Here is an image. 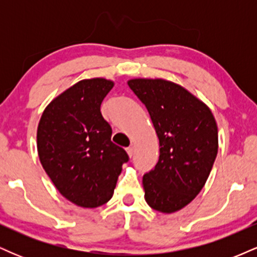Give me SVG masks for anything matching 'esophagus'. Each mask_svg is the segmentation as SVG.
I'll return each mask as SVG.
<instances>
[{"label":"esophagus","mask_w":257,"mask_h":257,"mask_svg":"<svg viewBox=\"0 0 257 257\" xmlns=\"http://www.w3.org/2000/svg\"><path fill=\"white\" fill-rule=\"evenodd\" d=\"M126 153H128L129 157H133V155H134V149H133L132 146L128 147V149H126Z\"/></svg>","instance_id":"esophagus-1"}]
</instances>
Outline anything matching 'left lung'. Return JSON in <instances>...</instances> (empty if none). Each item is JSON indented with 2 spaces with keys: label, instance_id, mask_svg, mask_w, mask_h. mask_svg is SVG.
<instances>
[{
  "label": "left lung",
  "instance_id": "obj_1",
  "mask_svg": "<svg viewBox=\"0 0 257 257\" xmlns=\"http://www.w3.org/2000/svg\"><path fill=\"white\" fill-rule=\"evenodd\" d=\"M129 88L141 100L159 139V159L143 178L145 199L155 210L175 213L205 185L219 149L210 108L187 89L162 78H134Z\"/></svg>",
  "mask_w": 257,
  "mask_h": 257
}]
</instances>
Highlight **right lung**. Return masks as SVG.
Instances as JSON below:
<instances>
[{"instance_id": "obj_1", "label": "right lung", "mask_w": 257, "mask_h": 257, "mask_svg": "<svg viewBox=\"0 0 257 257\" xmlns=\"http://www.w3.org/2000/svg\"><path fill=\"white\" fill-rule=\"evenodd\" d=\"M113 84L105 78L82 79L53 99L38 123L43 169L61 196L82 208L107 203L129 161L111 141V125L100 112Z\"/></svg>"}]
</instances>
